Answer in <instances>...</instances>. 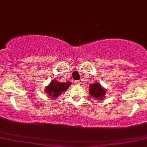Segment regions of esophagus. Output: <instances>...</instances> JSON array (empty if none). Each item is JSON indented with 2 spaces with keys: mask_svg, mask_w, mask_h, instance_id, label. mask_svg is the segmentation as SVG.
<instances>
[{
  "mask_svg": "<svg viewBox=\"0 0 147 147\" xmlns=\"http://www.w3.org/2000/svg\"><path fill=\"white\" fill-rule=\"evenodd\" d=\"M80 82H80V80H78V81H75V84H78V85H79V84H80Z\"/></svg>",
  "mask_w": 147,
  "mask_h": 147,
  "instance_id": "34e87169",
  "label": "esophagus"
}]
</instances>
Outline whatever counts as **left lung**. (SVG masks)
Wrapping results in <instances>:
<instances>
[{
  "instance_id": "left-lung-1",
  "label": "left lung",
  "mask_w": 147,
  "mask_h": 147,
  "mask_svg": "<svg viewBox=\"0 0 147 147\" xmlns=\"http://www.w3.org/2000/svg\"><path fill=\"white\" fill-rule=\"evenodd\" d=\"M89 94L92 96L99 100H103L105 98L106 90L98 82L91 84L89 86Z\"/></svg>"
}]
</instances>
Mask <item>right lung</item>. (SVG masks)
I'll return each mask as SVG.
<instances>
[{"label":"right lung","mask_w":147,"mask_h":147,"mask_svg":"<svg viewBox=\"0 0 147 147\" xmlns=\"http://www.w3.org/2000/svg\"><path fill=\"white\" fill-rule=\"evenodd\" d=\"M71 84L72 83L69 81H67V82H61L53 79L50 84L46 86L44 92L50 98H57L61 94L67 90Z\"/></svg>","instance_id":"1"}]
</instances>
